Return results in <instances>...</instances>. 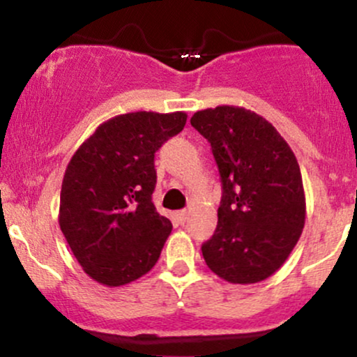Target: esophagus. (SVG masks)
<instances>
[{
    "label": "esophagus",
    "instance_id": "1",
    "mask_svg": "<svg viewBox=\"0 0 357 357\" xmlns=\"http://www.w3.org/2000/svg\"><path fill=\"white\" fill-rule=\"evenodd\" d=\"M188 216H190V211H188V210H181V211L176 213V218H178V221H179V223H181V225L186 223Z\"/></svg>",
    "mask_w": 357,
    "mask_h": 357
}]
</instances>
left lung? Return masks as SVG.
Wrapping results in <instances>:
<instances>
[{
  "label": "left lung",
  "instance_id": "1",
  "mask_svg": "<svg viewBox=\"0 0 357 357\" xmlns=\"http://www.w3.org/2000/svg\"><path fill=\"white\" fill-rule=\"evenodd\" d=\"M191 126L211 144L223 184L204 261L230 284L265 280L285 264L305 225L296 154L267 119L245 107L198 110Z\"/></svg>",
  "mask_w": 357,
  "mask_h": 357
}]
</instances>
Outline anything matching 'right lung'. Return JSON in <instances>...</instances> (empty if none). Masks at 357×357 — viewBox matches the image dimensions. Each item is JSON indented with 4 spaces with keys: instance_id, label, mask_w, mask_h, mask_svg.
Masks as SVG:
<instances>
[{
    "instance_id": "right-lung-1",
    "label": "right lung",
    "mask_w": 357,
    "mask_h": 357,
    "mask_svg": "<svg viewBox=\"0 0 357 357\" xmlns=\"http://www.w3.org/2000/svg\"><path fill=\"white\" fill-rule=\"evenodd\" d=\"M186 119V112L122 114L102 122L72 155L59 225L92 280L127 285L159 260L173 225L153 203L154 153Z\"/></svg>"
}]
</instances>
